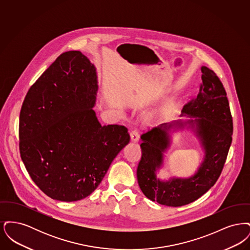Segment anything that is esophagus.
<instances>
[{
    "label": "esophagus",
    "mask_w": 250,
    "mask_h": 250,
    "mask_svg": "<svg viewBox=\"0 0 250 250\" xmlns=\"http://www.w3.org/2000/svg\"><path fill=\"white\" fill-rule=\"evenodd\" d=\"M130 139L132 142H135V143L139 142V141H140V135H139V132L136 130V129L131 131Z\"/></svg>",
    "instance_id": "34e87169"
}]
</instances>
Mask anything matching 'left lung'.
<instances>
[{
	"label": "left lung",
	"instance_id": "8db88e82",
	"mask_svg": "<svg viewBox=\"0 0 250 250\" xmlns=\"http://www.w3.org/2000/svg\"><path fill=\"white\" fill-rule=\"evenodd\" d=\"M200 92L185 105L181 116L194 119L161 124L142 135V159L137 168L143 194L162 205L178 207L198 200L221 174L232 141L233 124L223 84L213 70L202 66ZM188 125L200 139L205 157L197 172L189 179L161 181L156 171L163 166L164 153L170 145V128Z\"/></svg>",
	"mask_w": 250,
	"mask_h": 250
}]
</instances>
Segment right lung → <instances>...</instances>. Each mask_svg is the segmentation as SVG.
<instances>
[{
    "mask_svg": "<svg viewBox=\"0 0 250 250\" xmlns=\"http://www.w3.org/2000/svg\"><path fill=\"white\" fill-rule=\"evenodd\" d=\"M97 76L81 51L61 54L25 96L20 152L36 186L60 202L95 190L113 159L129 143L124 125H101L95 115Z\"/></svg>",
    "mask_w": 250,
    "mask_h": 250,
    "instance_id": "obj_1",
    "label": "right lung"
}]
</instances>
